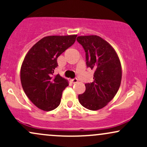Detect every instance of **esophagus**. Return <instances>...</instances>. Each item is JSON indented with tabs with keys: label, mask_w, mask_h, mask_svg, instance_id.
<instances>
[{
	"label": "esophagus",
	"mask_w": 147,
	"mask_h": 147,
	"mask_svg": "<svg viewBox=\"0 0 147 147\" xmlns=\"http://www.w3.org/2000/svg\"><path fill=\"white\" fill-rule=\"evenodd\" d=\"M71 82L72 84H75V83H77V82H78V79H77V78H74V79H71Z\"/></svg>",
	"instance_id": "1"
}]
</instances>
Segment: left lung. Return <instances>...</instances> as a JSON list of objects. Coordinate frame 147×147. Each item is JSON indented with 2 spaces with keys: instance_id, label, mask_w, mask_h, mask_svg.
I'll use <instances>...</instances> for the list:
<instances>
[{
  "instance_id": "obj_1",
  "label": "left lung",
  "mask_w": 147,
  "mask_h": 147,
  "mask_svg": "<svg viewBox=\"0 0 147 147\" xmlns=\"http://www.w3.org/2000/svg\"><path fill=\"white\" fill-rule=\"evenodd\" d=\"M77 41L86 52L88 68L95 71L93 82L85 84L79 102L86 109L97 111L107 105L116 95L122 80V68L117 55L105 40L96 35L81 36Z\"/></svg>"
}]
</instances>
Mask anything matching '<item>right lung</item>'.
<instances>
[{"label":"right lung","mask_w":147,"mask_h":147,"mask_svg":"<svg viewBox=\"0 0 147 147\" xmlns=\"http://www.w3.org/2000/svg\"><path fill=\"white\" fill-rule=\"evenodd\" d=\"M77 35L45 36L34 45L23 60L21 82L25 93L36 107L52 111L60 104L66 79L54 75L57 58L75 43Z\"/></svg>","instance_id":"1"}]
</instances>
